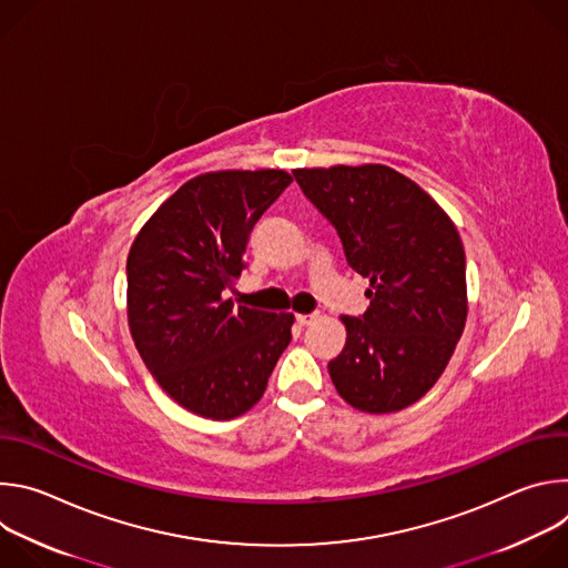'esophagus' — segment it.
Listing matches in <instances>:
<instances>
[{
	"label": "esophagus",
	"mask_w": 568,
	"mask_h": 568,
	"mask_svg": "<svg viewBox=\"0 0 568 568\" xmlns=\"http://www.w3.org/2000/svg\"><path fill=\"white\" fill-rule=\"evenodd\" d=\"M318 318V314L316 312H312V314H296V321H298V326H312V323Z\"/></svg>",
	"instance_id": "esophagus-1"
}]
</instances>
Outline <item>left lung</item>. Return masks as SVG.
Here are the masks:
<instances>
[{
	"mask_svg": "<svg viewBox=\"0 0 568 568\" xmlns=\"http://www.w3.org/2000/svg\"><path fill=\"white\" fill-rule=\"evenodd\" d=\"M368 278L362 316H342L346 346L328 364L337 393L366 414L418 402L443 375L467 318L465 252L438 202L382 166L292 171Z\"/></svg>",
	"mask_w": 568,
	"mask_h": 568,
	"instance_id": "1",
	"label": "left lung"
}]
</instances>
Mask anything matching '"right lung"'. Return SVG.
Returning <instances> with one entry per match:
<instances>
[{
    "mask_svg": "<svg viewBox=\"0 0 568 568\" xmlns=\"http://www.w3.org/2000/svg\"><path fill=\"white\" fill-rule=\"evenodd\" d=\"M292 184L285 171H215L180 186L128 254V326L156 384L180 407L231 420L263 397L292 339V312L237 305L254 224Z\"/></svg>",
    "mask_w": 568,
    "mask_h": 568,
    "instance_id": "right-lung-1",
    "label": "right lung"
}]
</instances>
